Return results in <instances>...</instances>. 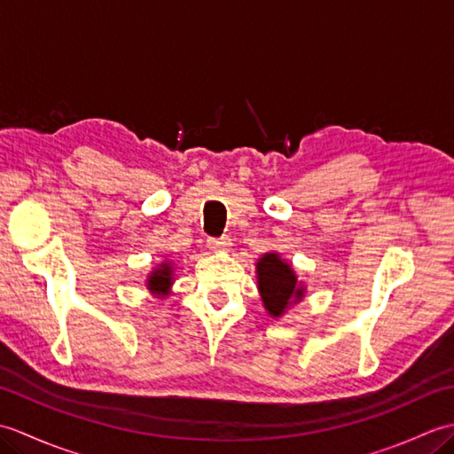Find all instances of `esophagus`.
Masks as SVG:
<instances>
[{"label": "esophagus", "instance_id": "obj_1", "mask_svg": "<svg viewBox=\"0 0 454 454\" xmlns=\"http://www.w3.org/2000/svg\"><path fill=\"white\" fill-rule=\"evenodd\" d=\"M207 246L210 249H218V252H224V249L230 247V238H224V236H222V238H208Z\"/></svg>", "mask_w": 454, "mask_h": 454}]
</instances>
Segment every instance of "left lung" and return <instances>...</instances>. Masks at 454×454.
<instances>
[{
    "mask_svg": "<svg viewBox=\"0 0 454 454\" xmlns=\"http://www.w3.org/2000/svg\"><path fill=\"white\" fill-rule=\"evenodd\" d=\"M259 293L271 316H281L291 298H301L302 288L296 286V275L277 254H267L257 263Z\"/></svg>",
    "mask_w": 454,
    "mask_h": 454,
    "instance_id": "obj_1",
    "label": "left lung"
}]
</instances>
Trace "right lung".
Masks as SVG:
<instances>
[{
  "label": "right lung",
  "instance_id": "add662e5",
  "mask_svg": "<svg viewBox=\"0 0 454 454\" xmlns=\"http://www.w3.org/2000/svg\"><path fill=\"white\" fill-rule=\"evenodd\" d=\"M173 281L171 277V267L168 263H163L160 269H156L148 278V286L150 291L153 293H160V294H166L169 291V285Z\"/></svg>",
  "mask_w": 454,
  "mask_h": 454
}]
</instances>
